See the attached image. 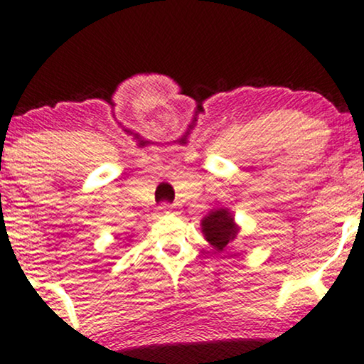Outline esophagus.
Wrapping results in <instances>:
<instances>
[{
	"mask_svg": "<svg viewBox=\"0 0 364 364\" xmlns=\"http://www.w3.org/2000/svg\"><path fill=\"white\" fill-rule=\"evenodd\" d=\"M159 210H161V214H173L174 207L169 205V203H162V205L159 207Z\"/></svg>",
	"mask_w": 364,
	"mask_h": 364,
	"instance_id": "1",
	"label": "esophagus"
}]
</instances>
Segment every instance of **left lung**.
<instances>
[{"instance_id": "8db88e82", "label": "left lung", "mask_w": 364, "mask_h": 364, "mask_svg": "<svg viewBox=\"0 0 364 364\" xmlns=\"http://www.w3.org/2000/svg\"><path fill=\"white\" fill-rule=\"evenodd\" d=\"M200 228H202L203 237L207 240V243L219 253L224 252L236 240L237 232L241 231L232 212L225 207L212 208L202 219Z\"/></svg>"}]
</instances>
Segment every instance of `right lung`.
Here are the masks:
<instances>
[{
	"label": "right lung",
	"instance_id": "add662e5",
	"mask_svg": "<svg viewBox=\"0 0 364 364\" xmlns=\"http://www.w3.org/2000/svg\"><path fill=\"white\" fill-rule=\"evenodd\" d=\"M129 237H132V236H128V237H127V241H129Z\"/></svg>",
	"mask_w": 364,
	"mask_h": 364
}]
</instances>
